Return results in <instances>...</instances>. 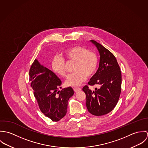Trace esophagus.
<instances>
[{
  "label": "esophagus",
  "instance_id": "obj_1",
  "mask_svg": "<svg viewBox=\"0 0 148 148\" xmlns=\"http://www.w3.org/2000/svg\"><path fill=\"white\" fill-rule=\"evenodd\" d=\"M73 90H74V91H75V92H78L80 91V90H82V89L80 88L75 87V88H73Z\"/></svg>",
  "mask_w": 148,
  "mask_h": 148
}]
</instances>
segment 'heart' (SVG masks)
<instances>
[{
  "mask_svg": "<svg viewBox=\"0 0 148 148\" xmlns=\"http://www.w3.org/2000/svg\"><path fill=\"white\" fill-rule=\"evenodd\" d=\"M64 57L68 60L75 62L73 73L70 75L65 81L67 86H76L83 82L87 77L95 73L98 58L96 54L81 46H74L64 52ZM52 68L54 72L62 77L66 76L65 60L63 58L56 56L52 60Z\"/></svg>",
  "mask_w": 148,
  "mask_h": 148,
  "instance_id": "obj_1",
  "label": "heart"
}]
</instances>
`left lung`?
Listing matches in <instances>:
<instances>
[{"instance_id": "1", "label": "left lung", "mask_w": 148, "mask_h": 148, "mask_svg": "<svg viewBox=\"0 0 148 148\" xmlns=\"http://www.w3.org/2000/svg\"><path fill=\"white\" fill-rule=\"evenodd\" d=\"M90 42L97 48L100 58L99 67L88 84L98 85L99 88L92 91L85 85L83 90L86 95L88 112L99 116L111 112L117 104L121 90V72L112 53L95 40Z\"/></svg>"}]
</instances>
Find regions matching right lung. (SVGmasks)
Returning <instances> with one entry per match:
<instances>
[{
	"label": "right lung",
	"instance_id": "right-lung-1",
	"mask_svg": "<svg viewBox=\"0 0 148 148\" xmlns=\"http://www.w3.org/2000/svg\"><path fill=\"white\" fill-rule=\"evenodd\" d=\"M29 82L34 96L42 113L53 121L65 116L68 101L73 94L71 87L62 90V81L51 70L35 59L29 69Z\"/></svg>",
	"mask_w": 148,
	"mask_h": 148
}]
</instances>
